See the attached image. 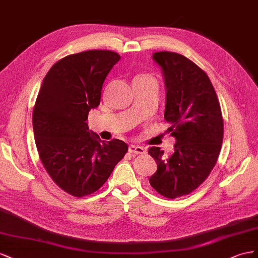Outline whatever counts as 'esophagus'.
<instances>
[{"mask_svg": "<svg viewBox=\"0 0 258 258\" xmlns=\"http://www.w3.org/2000/svg\"><path fill=\"white\" fill-rule=\"evenodd\" d=\"M130 153H135V154H145L146 153V148L141 146H135V145H131L128 148Z\"/></svg>", "mask_w": 258, "mask_h": 258, "instance_id": "obj_1", "label": "esophagus"}]
</instances>
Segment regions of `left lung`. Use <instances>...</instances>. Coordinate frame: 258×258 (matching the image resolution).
I'll return each mask as SVG.
<instances>
[{
	"label": "left lung",
	"mask_w": 258,
	"mask_h": 258,
	"mask_svg": "<svg viewBox=\"0 0 258 258\" xmlns=\"http://www.w3.org/2000/svg\"><path fill=\"white\" fill-rule=\"evenodd\" d=\"M166 86V132L176 138L174 153L166 157L159 147L148 153L158 170L151 187L168 199L187 196L209 177L215 166L224 137V120L211 80L187 57L171 51L153 54Z\"/></svg>",
	"instance_id": "obj_1"
}]
</instances>
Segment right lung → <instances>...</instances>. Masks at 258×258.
Masks as SVG:
<instances>
[{
	"label": "right lung",
	"mask_w": 258,
	"mask_h": 258,
	"mask_svg": "<svg viewBox=\"0 0 258 258\" xmlns=\"http://www.w3.org/2000/svg\"><path fill=\"white\" fill-rule=\"evenodd\" d=\"M119 60V54L102 49L66 56L49 69L36 97L32 123L41 162L56 185L73 197L96 192L128 150L120 139L100 141L85 122Z\"/></svg>",
	"instance_id": "obj_1"
}]
</instances>
